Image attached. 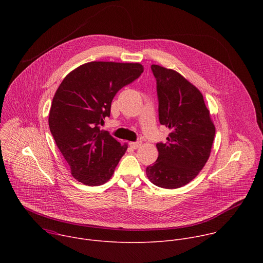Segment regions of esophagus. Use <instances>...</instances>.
<instances>
[{
  "label": "esophagus",
  "instance_id": "1",
  "mask_svg": "<svg viewBox=\"0 0 263 263\" xmlns=\"http://www.w3.org/2000/svg\"><path fill=\"white\" fill-rule=\"evenodd\" d=\"M141 141L138 140V141H134V142H130V145L133 147V148H138L140 145H141Z\"/></svg>",
  "mask_w": 263,
  "mask_h": 263
}]
</instances>
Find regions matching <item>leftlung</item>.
I'll return each mask as SVG.
<instances>
[{"label": "left lung", "mask_w": 263, "mask_h": 263, "mask_svg": "<svg viewBox=\"0 0 263 263\" xmlns=\"http://www.w3.org/2000/svg\"><path fill=\"white\" fill-rule=\"evenodd\" d=\"M157 83L159 122L171 130L165 143L156 144L158 158L145 168L156 186L173 190L194 180L206 164L215 135L201 91L178 71L151 66Z\"/></svg>", "instance_id": "left-lung-1"}]
</instances>
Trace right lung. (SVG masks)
Instances as JSON below:
<instances>
[{
	"mask_svg": "<svg viewBox=\"0 0 263 263\" xmlns=\"http://www.w3.org/2000/svg\"><path fill=\"white\" fill-rule=\"evenodd\" d=\"M142 71L140 63L92 61L71 70L56 90L50 131L77 181L98 186L114 175L128 145H122L101 126L110 117L117 92Z\"/></svg>",
	"mask_w": 263,
	"mask_h": 263,
	"instance_id": "1",
	"label": "right lung"
}]
</instances>
